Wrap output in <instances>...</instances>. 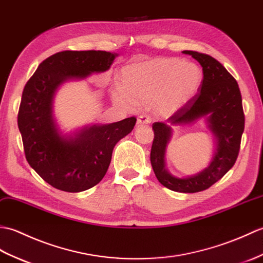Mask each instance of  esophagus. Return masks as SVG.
I'll list each match as a JSON object with an SVG mask.
<instances>
[{
	"mask_svg": "<svg viewBox=\"0 0 263 263\" xmlns=\"http://www.w3.org/2000/svg\"><path fill=\"white\" fill-rule=\"evenodd\" d=\"M151 121H152V118L148 115H141L137 119V124L138 125H147V124H151Z\"/></svg>",
	"mask_w": 263,
	"mask_h": 263,
	"instance_id": "obj_1",
	"label": "esophagus"
}]
</instances>
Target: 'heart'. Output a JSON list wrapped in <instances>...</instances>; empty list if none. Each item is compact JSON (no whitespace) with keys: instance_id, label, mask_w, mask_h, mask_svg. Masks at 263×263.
I'll list each match as a JSON object with an SVG mask.
<instances>
[{"instance_id":"heart-1","label":"heart","mask_w":263,"mask_h":263,"mask_svg":"<svg viewBox=\"0 0 263 263\" xmlns=\"http://www.w3.org/2000/svg\"><path fill=\"white\" fill-rule=\"evenodd\" d=\"M202 80L200 68L179 58L155 57L126 67L121 83L134 103L153 102L162 114L182 108L196 95Z\"/></svg>"}]
</instances>
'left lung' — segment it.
Returning a JSON list of instances; mask_svg holds the SVG:
<instances>
[{
  "label": "left lung",
  "instance_id": "left-lung-1",
  "mask_svg": "<svg viewBox=\"0 0 263 263\" xmlns=\"http://www.w3.org/2000/svg\"><path fill=\"white\" fill-rule=\"evenodd\" d=\"M202 67L203 78L197 95L177 110L166 122H154V139L151 164L159 182L167 189L194 194L208 189L223 178L235 164L244 132L242 96L236 80L214 57L198 51L184 50ZM206 116L216 138V151L211 164L196 176L177 178L165 167V149L172 135L171 124L191 123Z\"/></svg>",
  "mask_w": 263,
  "mask_h": 263
}]
</instances>
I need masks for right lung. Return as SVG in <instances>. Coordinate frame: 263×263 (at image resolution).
I'll use <instances>...</instances> for the list:
<instances>
[{
	"mask_svg": "<svg viewBox=\"0 0 263 263\" xmlns=\"http://www.w3.org/2000/svg\"><path fill=\"white\" fill-rule=\"evenodd\" d=\"M117 54L103 50H65L40 63L22 92L17 114L26 159L46 182L58 190L80 192L98 184L111 161L115 145L136 124L135 117L93 125L63 136L52 116L57 87L111 66Z\"/></svg>",
	"mask_w": 263,
	"mask_h": 263,
	"instance_id": "obj_1",
	"label": "right lung"
}]
</instances>
